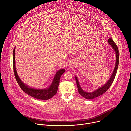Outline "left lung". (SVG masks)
<instances>
[{"label":"left lung","instance_id":"obj_1","mask_svg":"<svg viewBox=\"0 0 131 131\" xmlns=\"http://www.w3.org/2000/svg\"><path fill=\"white\" fill-rule=\"evenodd\" d=\"M108 42L109 44L111 46V47L114 49L116 53V63L115 67L114 68V69L113 71V73L110 78V79L108 80L107 82L103 85V86L100 87L96 90L93 92H85L84 91L82 88L80 86V85L79 84V82L78 81V78L76 76H75L76 81V84H77V88L78 89V92L80 93V94L84 97L85 99L91 100L93 99L94 98H96L99 96L106 92L107 91L108 89L109 88V87L111 86L112 83H113L114 78L115 77L117 69L118 68V65H119V50L118 48L116 45L115 43L114 42V41L112 40L111 38H109L108 40Z\"/></svg>","mask_w":131,"mask_h":131}]
</instances>
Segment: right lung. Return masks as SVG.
I'll use <instances>...</instances> for the list:
<instances>
[{"instance_id":"right-lung-1","label":"right lung","mask_w":131,"mask_h":131,"mask_svg":"<svg viewBox=\"0 0 131 131\" xmlns=\"http://www.w3.org/2000/svg\"><path fill=\"white\" fill-rule=\"evenodd\" d=\"M15 48L14 47L13 49V70L14 73L16 81L18 84L21 88V89L24 92H26L27 94H29L32 97L42 100H47L52 98L55 95L57 92L58 85L59 84L60 78L62 75L65 72V69H62L58 70L54 77L53 80L52 84L46 89H34L28 86L27 85L25 84L21 81L20 78L19 77L17 71L16 69L15 59Z\"/></svg>"}]
</instances>
